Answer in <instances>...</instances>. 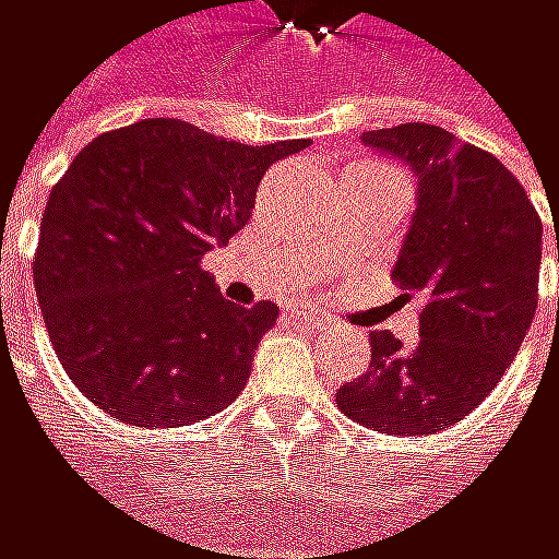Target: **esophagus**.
Segmentation results:
<instances>
[{"mask_svg": "<svg viewBox=\"0 0 559 559\" xmlns=\"http://www.w3.org/2000/svg\"><path fill=\"white\" fill-rule=\"evenodd\" d=\"M289 317L299 320V323H310V326H317V330H326V326H330V320H326L323 313H317L313 306H302V302L289 306Z\"/></svg>", "mask_w": 559, "mask_h": 559, "instance_id": "34e87169", "label": "esophagus"}]
</instances>
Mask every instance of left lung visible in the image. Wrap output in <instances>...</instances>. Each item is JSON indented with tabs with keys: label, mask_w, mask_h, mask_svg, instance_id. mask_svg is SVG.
Masks as SVG:
<instances>
[{
	"label": "left lung",
	"mask_w": 559,
	"mask_h": 559,
	"mask_svg": "<svg viewBox=\"0 0 559 559\" xmlns=\"http://www.w3.org/2000/svg\"><path fill=\"white\" fill-rule=\"evenodd\" d=\"M362 143L406 159L420 182L393 266L403 299L420 302V340L403 346L377 330L370 373L340 386L336 403L359 427L424 437L477 409L516 356L537 313L544 223L493 153L440 126L373 129Z\"/></svg>",
	"instance_id": "1"
}]
</instances>
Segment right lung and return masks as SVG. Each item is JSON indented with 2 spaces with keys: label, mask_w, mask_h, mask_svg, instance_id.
Listing matches in <instances>:
<instances>
[{
  "label": "right lung",
  "mask_w": 559,
  "mask_h": 559,
  "mask_svg": "<svg viewBox=\"0 0 559 559\" xmlns=\"http://www.w3.org/2000/svg\"><path fill=\"white\" fill-rule=\"evenodd\" d=\"M306 139L242 146L182 119L96 135L52 186L33 257L69 380L132 427H189L229 406L280 306H236L203 270L253 216L266 169Z\"/></svg>",
  "instance_id": "add662e5"
}]
</instances>
